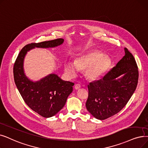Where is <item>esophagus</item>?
<instances>
[{
    "label": "esophagus",
    "mask_w": 148,
    "mask_h": 148,
    "mask_svg": "<svg viewBox=\"0 0 148 148\" xmlns=\"http://www.w3.org/2000/svg\"><path fill=\"white\" fill-rule=\"evenodd\" d=\"M80 87H81V86L79 84H75V86H74V88L75 89H79L80 88Z\"/></svg>",
    "instance_id": "1"
}]
</instances>
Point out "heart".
Listing matches in <instances>:
<instances>
[{
    "instance_id": "obj_1",
    "label": "heart",
    "mask_w": 148,
    "mask_h": 148,
    "mask_svg": "<svg viewBox=\"0 0 148 148\" xmlns=\"http://www.w3.org/2000/svg\"><path fill=\"white\" fill-rule=\"evenodd\" d=\"M111 65L110 57L99 51H94L79 56L74 62H66L64 71L68 78L72 79L77 75L79 69H85L86 77L90 80H95L103 75Z\"/></svg>"
}]
</instances>
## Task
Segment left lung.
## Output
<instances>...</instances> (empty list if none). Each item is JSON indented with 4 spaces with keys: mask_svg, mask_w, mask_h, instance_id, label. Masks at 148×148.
<instances>
[{
    "mask_svg": "<svg viewBox=\"0 0 148 148\" xmlns=\"http://www.w3.org/2000/svg\"><path fill=\"white\" fill-rule=\"evenodd\" d=\"M125 56L103 78L88 85L87 110L102 120L117 114L127 104L137 86L138 71L132 54L125 48Z\"/></svg>",
    "mask_w": 148,
    "mask_h": 148,
    "instance_id": "obj_1",
    "label": "left lung"
}]
</instances>
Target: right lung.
<instances>
[{
	"instance_id": "right-lung-1",
	"label": "right lung",
	"mask_w": 148,
	"mask_h": 148,
	"mask_svg": "<svg viewBox=\"0 0 148 148\" xmlns=\"http://www.w3.org/2000/svg\"><path fill=\"white\" fill-rule=\"evenodd\" d=\"M63 42V38H57L28 44L19 53L14 65V82L23 100L32 110L45 118L54 116L63 108L74 83L63 80L56 74H49L36 82L30 80L25 73V57L32 49L54 48Z\"/></svg>"
}]
</instances>
